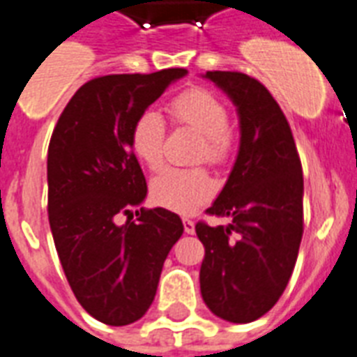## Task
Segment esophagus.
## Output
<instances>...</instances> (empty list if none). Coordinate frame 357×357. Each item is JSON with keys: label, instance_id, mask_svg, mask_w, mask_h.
Listing matches in <instances>:
<instances>
[{"label": "esophagus", "instance_id": "1", "mask_svg": "<svg viewBox=\"0 0 357 357\" xmlns=\"http://www.w3.org/2000/svg\"><path fill=\"white\" fill-rule=\"evenodd\" d=\"M182 223H184V231H186V234L195 233V223H193L192 220H182Z\"/></svg>", "mask_w": 357, "mask_h": 357}]
</instances>
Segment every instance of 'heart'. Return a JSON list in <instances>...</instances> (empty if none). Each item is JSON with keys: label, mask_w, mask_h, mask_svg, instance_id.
Segmentation results:
<instances>
[{"label": "heart", "mask_w": 357, "mask_h": 357, "mask_svg": "<svg viewBox=\"0 0 357 357\" xmlns=\"http://www.w3.org/2000/svg\"><path fill=\"white\" fill-rule=\"evenodd\" d=\"M176 123L188 124L203 134L201 158L220 164L229 153V115L216 96L204 89H190L171 102ZM165 121L158 112L145 109L137 115L130 132L132 153L141 164L156 169L164 160ZM214 195V182L204 169L165 167L151 182L154 203L181 214H190Z\"/></svg>", "instance_id": "1"}]
</instances>
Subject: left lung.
Returning <instances> with one entry per match:
<instances>
[{
	"mask_svg": "<svg viewBox=\"0 0 357 357\" xmlns=\"http://www.w3.org/2000/svg\"><path fill=\"white\" fill-rule=\"evenodd\" d=\"M203 78L236 107L240 145L231 175L208 208L231 223L195 225L204 245L201 294L216 317L248 324L278 303L296 264L303 233L302 164L291 126L261 82L223 70Z\"/></svg>",
	"mask_w": 357,
	"mask_h": 357,
	"instance_id": "obj_1",
	"label": "left lung"
}]
</instances>
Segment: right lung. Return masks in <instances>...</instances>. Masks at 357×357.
I'll return each mask as SVG.
<instances>
[{
	"label": "right lung",
	"instance_id": "add662e5",
	"mask_svg": "<svg viewBox=\"0 0 357 357\" xmlns=\"http://www.w3.org/2000/svg\"><path fill=\"white\" fill-rule=\"evenodd\" d=\"M186 74L165 68L91 79L66 104L50 139L55 250L82 307L107 326L132 324L147 313L165 259L184 233L175 212L139 208L147 181L130 132L137 115ZM121 215L126 224L118 223Z\"/></svg>",
	"mask_w": 357,
	"mask_h": 357
}]
</instances>
